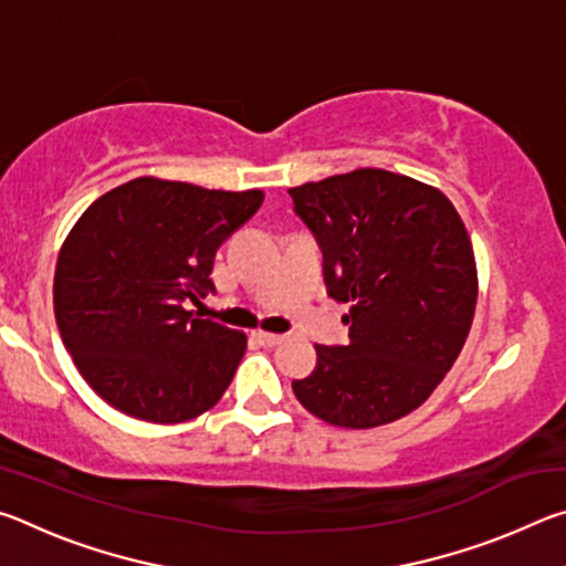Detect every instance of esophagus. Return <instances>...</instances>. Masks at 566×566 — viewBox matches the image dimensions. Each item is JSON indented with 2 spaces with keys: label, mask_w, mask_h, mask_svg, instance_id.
Returning <instances> with one entry per match:
<instances>
[{
  "label": "esophagus",
  "mask_w": 566,
  "mask_h": 566,
  "mask_svg": "<svg viewBox=\"0 0 566 566\" xmlns=\"http://www.w3.org/2000/svg\"><path fill=\"white\" fill-rule=\"evenodd\" d=\"M254 337L260 339V344H264V347H274V344H280L284 339V334H274V332H262L256 329Z\"/></svg>",
  "instance_id": "1"
}]
</instances>
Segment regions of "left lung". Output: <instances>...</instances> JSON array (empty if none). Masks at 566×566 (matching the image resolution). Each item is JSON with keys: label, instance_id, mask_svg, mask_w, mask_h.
Instances as JSON below:
<instances>
[{"label": "left lung", "instance_id": "obj_1", "mask_svg": "<svg viewBox=\"0 0 566 566\" xmlns=\"http://www.w3.org/2000/svg\"><path fill=\"white\" fill-rule=\"evenodd\" d=\"M290 195L322 247L329 296L349 304V344H317V367L292 381L296 399L344 429L407 417L472 329L476 262L462 217L437 187L371 167Z\"/></svg>", "mask_w": 566, "mask_h": 566}]
</instances>
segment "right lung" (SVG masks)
Wrapping results in <instances>:
<instances>
[{
    "instance_id": "1",
    "label": "right lung",
    "mask_w": 566,
    "mask_h": 566,
    "mask_svg": "<svg viewBox=\"0 0 566 566\" xmlns=\"http://www.w3.org/2000/svg\"><path fill=\"white\" fill-rule=\"evenodd\" d=\"M262 202V189L137 177L76 219L56 260L54 317L80 375L107 405L179 424L222 399L247 334L199 319L187 302L214 292L219 244Z\"/></svg>"
}]
</instances>
